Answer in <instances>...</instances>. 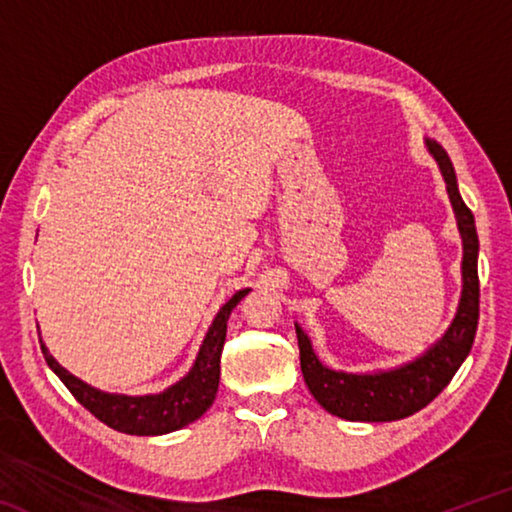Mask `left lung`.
I'll return each mask as SVG.
<instances>
[{"label":"left lung","mask_w":512,"mask_h":512,"mask_svg":"<svg viewBox=\"0 0 512 512\" xmlns=\"http://www.w3.org/2000/svg\"><path fill=\"white\" fill-rule=\"evenodd\" d=\"M424 144L445 180L458 235L463 241L461 300H458L452 325L431 348L413 361L388 370L345 372L325 366L314 352L305 329L296 323L302 377L316 402L336 418L350 422H391L409 418L424 409L433 397H438L472 350L476 323H479V271H476L479 237H476L474 214L463 203L452 160L443 146L429 137H424Z\"/></svg>","instance_id":"obj_1"}]
</instances>
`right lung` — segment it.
Here are the masks:
<instances>
[{"label":"right lung","instance_id":"1","mask_svg":"<svg viewBox=\"0 0 512 512\" xmlns=\"http://www.w3.org/2000/svg\"><path fill=\"white\" fill-rule=\"evenodd\" d=\"M250 289L237 291L214 316L205 339L198 348L194 366L187 375L164 388L162 393L151 395H121L99 391L90 384H85L72 372L65 370L51 357L47 345L40 341L42 354H45L47 366L56 372L58 379L69 388L76 400L88 409L94 418H99L110 429L131 433V436H162L187 427L194 420L210 409L216 391H219L221 377V352L228 332V318L241 298L248 296Z\"/></svg>","mask_w":512,"mask_h":512}]
</instances>
